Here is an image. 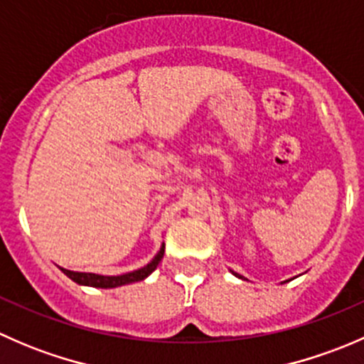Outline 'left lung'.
<instances>
[{
  "label": "left lung",
  "instance_id": "left-lung-1",
  "mask_svg": "<svg viewBox=\"0 0 364 364\" xmlns=\"http://www.w3.org/2000/svg\"><path fill=\"white\" fill-rule=\"evenodd\" d=\"M232 273H234V271H232ZM234 274H236V277H237V278H243V277H241V274H237V273H234Z\"/></svg>",
  "mask_w": 364,
  "mask_h": 364
}]
</instances>
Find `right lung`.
Instances as JSON below:
<instances>
[{"mask_svg":"<svg viewBox=\"0 0 364 364\" xmlns=\"http://www.w3.org/2000/svg\"><path fill=\"white\" fill-rule=\"evenodd\" d=\"M164 252H165V247H161L160 252L156 253L155 259H153L148 266L141 267V269L137 271H132V273L119 274V277H102V274H95V273H77V271H68V269H63V267H61V271L67 274L70 280H73L79 285H90V287H98V289H114V287H121V285L134 284V282H141L144 280V278H148L160 264L161 257H164Z\"/></svg>","mask_w":364,"mask_h":364,"instance_id":"right-lung-1","label":"right lung"}]
</instances>
